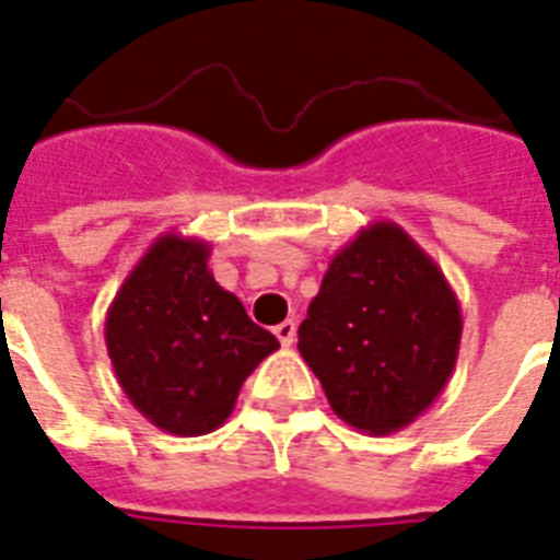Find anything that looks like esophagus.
Segmentation results:
<instances>
[{"mask_svg": "<svg viewBox=\"0 0 560 560\" xmlns=\"http://www.w3.org/2000/svg\"><path fill=\"white\" fill-rule=\"evenodd\" d=\"M294 332H298V327H294V320H283V324H277L275 327V336L280 339V345L283 348H292L294 345Z\"/></svg>", "mask_w": 560, "mask_h": 560, "instance_id": "34e87169", "label": "esophagus"}]
</instances>
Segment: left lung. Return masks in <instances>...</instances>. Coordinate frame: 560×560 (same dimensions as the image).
<instances>
[{"instance_id": "left-lung-1", "label": "left lung", "mask_w": 560, "mask_h": 560, "mask_svg": "<svg viewBox=\"0 0 560 560\" xmlns=\"http://www.w3.org/2000/svg\"><path fill=\"white\" fill-rule=\"evenodd\" d=\"M462 306L435 259L394 221H374L329 259L298 350L329 406L368 435L406 429L453 376Z\"/></svg>"}]
</instances>
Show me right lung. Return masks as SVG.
<instances>
[{
  "label": "right lung",
  "instance_id": "right-lung-1",
  "mask_svg": "<svg viewBox=\"0 0 560 560\" xmlns=\"http://www.w3.org/2000/svg\"><path fill=\"white\" fill-rule=\"evenodd\" d=\"M210 245L163 233L125 277L104 341L128 400L168 435H207L231 418L242 383L280 348L210 271Z\"/></svg>",
  "mask_w": 560,
  "mask_h": 560
}]
</instances>
